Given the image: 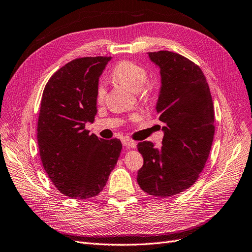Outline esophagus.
<instances>
[{
    "label": "esophagus",
    "mask_w": 252,
    "mask_h": 252,
    "mask_svg": "<svg viewBox=\"0 0 252 252\" xmlns=\"http://www.w3.org/2000/svg\"><path fill=\"white\" fill-rule=\"evenodd\" d=\"M124 146L126 149H135L136 148V142L130 139H125L124 140Z\"/></svg>",
    "instance_id": "esophagus-1"
}]
</instances>
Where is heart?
I'll return each instance as SVG.
<instances>
[{"mask_svg":"<svg viewBox=\"0 0 252 252\" xmlns=\"http://www.w3.org/2000/svg\"><path fill=\"white\" fill-rule=\"evenodd\" d=\"M112 78L115 81L126 86L128 90L137 93L140 100L143 102H148L153 96L152 85L147 83L149 79V73L146 67L140 64L125 60L119 62L115 66L111 73ZM105 97V90L102 84H98L96 90V101L101 103ZM137 119L136 115H133L132 120Z\"/></svg>","mask_w":252,"mask_h":252,"instance_id":"1","label":"heart"}]
</instances>
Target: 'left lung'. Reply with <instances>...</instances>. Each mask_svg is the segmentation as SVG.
I'll return each mask as SVG.
<instances>
[{
	"label": "left lung",
	"instance_id": "1",
	"mask_svg": "<svg viewBox=\"0 0 252 252\" xmlns=\"http://www.w3.org/2000/svg\"><path fill=\"white\" fill-rule=\"evenodd\" d=\"M160 67L161 90L156 112L164 124L162 146L138 143L143 166L137 183L150 195L169 197L194 185L209 157L214 109L209 85L197 64L177 53H149Z\"/></svg>",
	"mask_w": 252,
	"mask_h": 252
}]
</instances>
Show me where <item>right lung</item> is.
<instances>
[{
	"mask_svg": "<svg viewBox=\"0 0 252 252\" xmlns=\"http://www.w3.org/2000/svg\"><path fill=\"white\" fill-rule=\"evenodd\" d=\"M111 57H84L49 78L41 99L37 138L41 161L54 186L68 197L101 192L119 158L117 138L105 140L85 128L97 113L98 79Z\"/></svg>",
	"mask_w": 252,
	"mask_h": 252,
	"instance_id": "obj_1",
	"label": "right lung"
}]
</instances>
